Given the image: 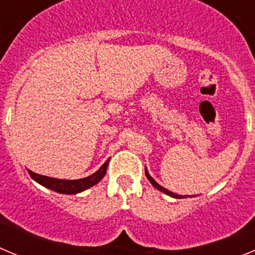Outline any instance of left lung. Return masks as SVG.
Instances as JSON below:
<instances>
[{
    "mask_svg": "<svg viewBox=\"0 0 255 255\" xmlns=\"http://www.w3.org/2000/svg\"><path fill=\"white\" fill-rule=\"evenodd\" d=\"M145 176L148 177V180H149L150 181V184H152L153 186H154L155 189H158V190H161L162 193H164V194H167V195H170V197H172V198H185V197H182V195H179V194H175V193H172V191H170V190H167V189H164L163 186H161L159 185V184H157V182L154 181V180H153V177L150 176L149 173H148V171H147V168H145Z\"/></svg>",
    "mask_w": 255,
    "mask_h": 255,
    "instance_id": "8db88e82",
    "label": "left lung"
}]
</instances>
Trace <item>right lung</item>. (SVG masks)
<instances>
[{
    "label": "right lung",
    "mask_w": 255,
    "mask_h": 255,
    "mask_svg": "<svg viewBox=\"0 0 255 255\" xmlns=\"http://www.w3.org/2000/svg\"><path fill=\"white\" fill-rule=\"evenodd\" d=\"M108 166V159L102 164V167L100 170L94 172L91 176L84 177V179L79 180H60V179H53V177L43 176V175H38V173L33 172V171L28 170L29 175L33 180L40 184V185L46 186V188L51 189V190H55L61 194H76V193H80L83 190H87V189L92 188L93 185L98 184L101 180L103 179V176L106 175V171H107Z\"/></svg>",
    "instance_id": "obj_1"
}]
</instances>
